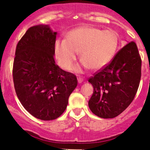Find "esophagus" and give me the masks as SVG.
<instances>
[{"label":"esophagus","instance_id":"34e87169","mask_svg":"<svg viewBox=\"0 0 150 150\" xmlns=\"http://www.w3.org/2000/svg\"><path fill=\"white\" fill-rule=\"evenodd\" d=\"M83 81V78H81V77H78V83H82Z\"/></svg>","mask_w":150,"mask_h":150}]
</instances>
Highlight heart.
<instances>
[{
	"label": "heart",
	"instance_id": "heart-1",
	"mask_svg": "<svg viewBox=\"0 0 150 150\" xmlns=\"http://www.w3.org/2000/svg\"><path fill=\"white\" fill-rule=\"evenodd\" d=\"M119 44L120 38L114 30L83 25L68 32L65 40L55 42V56L61 67L70 70L80 53L83 66L97 70L111 62ZM75 69L81 72L80 67Z\"/></svg>",
	"mask_w": 150,
	"mask_h": 150
}]
</instances>
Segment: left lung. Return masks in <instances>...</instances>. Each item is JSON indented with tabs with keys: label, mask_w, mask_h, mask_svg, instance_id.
I'll use <instances>...</instances> for the list:
<instances>
[{
	"label": "left lung",
	"mask_w": 150,
	"mask_h": 150,
	"mask_svg": "<svg viewBox=\"0 0 150 150\" xmlns=\"http://www.w3.org/2000/svg\"><path fill=\"white\" fill-rule=\"evenodd\" d=\"M142 59L137 45L130 42L111 62L88 79L94 92L88 101L93 114L111 119L122 113L134 99L140 83Z\"/></svg>",
	"instance_id": "left-lung-1"
}]
</instances>
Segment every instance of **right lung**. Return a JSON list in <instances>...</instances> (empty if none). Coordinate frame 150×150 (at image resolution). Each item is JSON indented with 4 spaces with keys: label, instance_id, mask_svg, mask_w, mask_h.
<instances>
[{
    "label": "right lung",
    "instance_id": "1",
    "mask_svg": "<svg viewBox=\"0 0 150 150\" xmlns=\"http://www.w3.org/2000/svg\"><path fill=\"white\" fill-rule=\"evenodd\" d=\"M56 33L47 25L29 28L17 43L13 64V81L19 100L32 116L45 121L63 114L78 85L74 74L56 64Z\"/></svg>",
    "mask_w": 150,
    "mask_h": 150
}]
</instances>
